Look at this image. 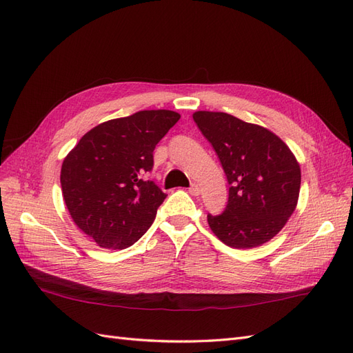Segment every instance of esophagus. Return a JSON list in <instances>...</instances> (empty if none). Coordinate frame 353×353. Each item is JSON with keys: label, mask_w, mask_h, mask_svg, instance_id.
Returning <instances> with one entry per match:
<instances>
[{"label": "esophagus", "mask_w": 353, "mask_h": 353, "mask_svg": "<svg viewBox=\"0 0 353 353\" xmlns=\"http://www.w3.org/2000/svg\"><path fill=\"white\" fill-rule=\"evenodd\" d=\"M188 193L191 196H199L200 194V187L197 184H193L190 188H188Z\"/></svg>", "instance_id": "1"}]
</instances>
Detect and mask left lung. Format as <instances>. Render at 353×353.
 I'll use <instances>...</instances> for the list:
<instances>
[{
	"mask_svg": "<svg viewBox=\"0 0 353 353\" xmlns=\"http://www.w3.org/2000/svg\"><path fill=\"white\" fill-rule=\"evenodd\" d=\"M193 119L215 148L230 184L225 210L208 215L210 230L234 249L270 241L297 206L301 165L294 154L279 135L232 114L200 110Z\"/></svg>",
	"mask_w": 353,
	"mask_h": 353,
	"instance_id": "1",
	"label": "left lung"
}]
</instances>
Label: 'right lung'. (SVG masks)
Returning a JSON list of instances; mask_svg holds the SVG:
<instances>
[{
	"instance_id": "right-lung-1",
	"label": "right lung",
	"mask_w": 353,
	"mask_h": 353,
	"mask_svg": "<svg viewBox=\"0 0 353 353\" xmlns=\"http://www.w3.org/2000/svg\"><path fill=\"white\" fill-rule=\"evenodd\" d=\"M181 114L141 110L103 122L63 160L60 184L77 227L103 249H126L153 223L166 194L144 175Z\"/></svg>"
}]
</instances>
